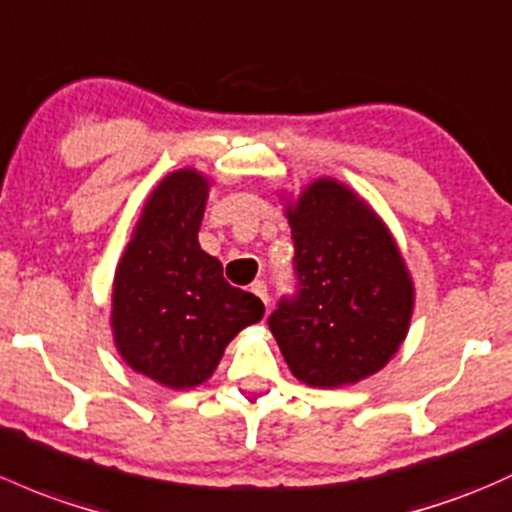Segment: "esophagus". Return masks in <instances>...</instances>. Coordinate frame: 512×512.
Instances as JSON below:
<instances>
[{
    "label": "esophagus",
    "mask_w": 512,
    "mask_h": 512,
    "mask_svg": "<svg viewBox=\"0 0 512 512\" xmlns=\"http://www.w3.org/2000/svg\"><path fill=\"white\" fill-rule=\"evenodd\" d=\"M250 292L255 294V297H260L262 304L267 306V301H270V297H267V287H265V282H252V284H250Z\"/></svg>",
    "instance_id": "esophagus-1"
}]
</instances>
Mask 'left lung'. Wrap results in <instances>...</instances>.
Segmentation results:
<instances>
[{
    "label": "left lung",
    "mask_w": 512,
    "mask_h": 512,
    "mask_svg": "<svg viewBox=\"0 0 512 512\" xmlns=\"http://www.w3.org/2000/svg\"><path fill=\"white\" fill-rule=\"evenodd\" d=\"M294 289L267 324L289 370L314 387L385 368L410 326L414 292L395 240L355 193L319 179L289 208Z\"/></svg>",
    "instance_id": "8db88e82"
}]
</instances>
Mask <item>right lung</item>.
<instances>
[{"label": "right lung", "instance_id": "right-lung-1", "mask_svg": "<svg viewBox=\"0 0 512 512\" xmlns=\"http://www.w3.org/2000/svg\"><path fill=\"white\" fill-rule=\"evenodd\" d=\"M208 181L184 169L154 188L115 274L112 333L129 368L184 390L213 375L225 346L265 304L230 287L198 245Z\"/></svg>", "mask_w": 512, "mask_h": 512}]
</instances>
